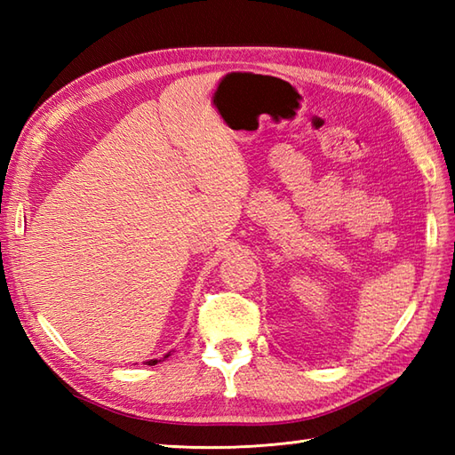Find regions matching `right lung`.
<instances>
[{
    "label": "right lung",
    "instance_id": "add662e5",
    "mask_svg": "<svg viewBox=\"0 0 455 455\" xmlns=\"http://www.w3.org/2000/svg\"><path fill=\"white\" fill-rule=\"evenodd\" d=\"M168 355H170V354H166L164 357H168ZM147 363H148V365H154V363H158V360H150V362H147Z\"/></svg>",
    "mask_w": 455,
    "mask_h": 455
}]
</instances>
